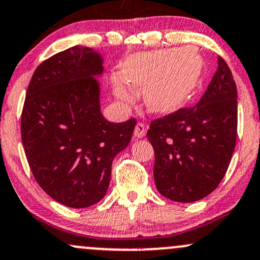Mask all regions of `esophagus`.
<instances>
[{
    "instance_id": "esophagus-1",
    "label": "esophagus",
    "mask_w": 260,
    "mask_h": 260,
    "mask_svg": "<svg viewBox=\"0 0 260 260\" xmlns=\"http://www.w3.org/2000/svg\"><path fill=\"white\" fill-rule=\"evenodd\" d=\"M145 132H147V129H145V125L143 123H141V122H138L135 128V135L136 138H143L145 136Z\"/></svg>"
}]
</instances>
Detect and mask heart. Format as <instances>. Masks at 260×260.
Here are the masks:
<instances>
[{"label": "heart", "mask_w": 260, "mask_h": 260, "mask_svg": "<svg viewBox=\"0 0 260 260\" xmlns=\"http://www.w3.org/2000/svg\"><path fill=\"white\" fill-rule=\"evenodd\" d=\"M204 68V59L195 48H168L128 56L121 74L129 86L143 87V101L150 112L169 115L191 99ZM113 92L124 102L133 100V93L119 79L113 80Z\"/></svg>", "instance_id": "heart-1"}]
</instances>
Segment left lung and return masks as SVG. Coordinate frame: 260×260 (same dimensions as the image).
Masks as SVG:
<instances>
[{
    "label": "left lung",
    "mask_w": 260,
    "mask_h": 260,
    "mask_svg": "<svg viewBox=\"0 0 260 260\" xmlns=\"http://www.w3.org/2000/svg\"><path fill=\"white\" fill-rule=\"evenodd\" d=\"M198 105L154 119L147 137L154 148V181L164 198L193 202L223 179L237 139V86L227 62Z\"/></svg>",
    "instance_id": "obj_1"
}]
</instances>
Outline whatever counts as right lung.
<instances>
[{
	"label": "right lung",
	"mask_w": 260,
	"mask_h": 260,
	"mask_svg": "<svg viewBox=\"0 0 260 260\" xmlns=\"http://www.w3.org/2000/svg\"><path fill=\"white\" fill-rule=\"evenodd\" d=\"M104 59L76 45L43 61L25 93L21 132L39 186L59 204L84 209L106 195L115 156L127 148L137 121L108 122L101 113Z\"/></svg>",
	"instance_id": "obj_1"
}]
</instances>
